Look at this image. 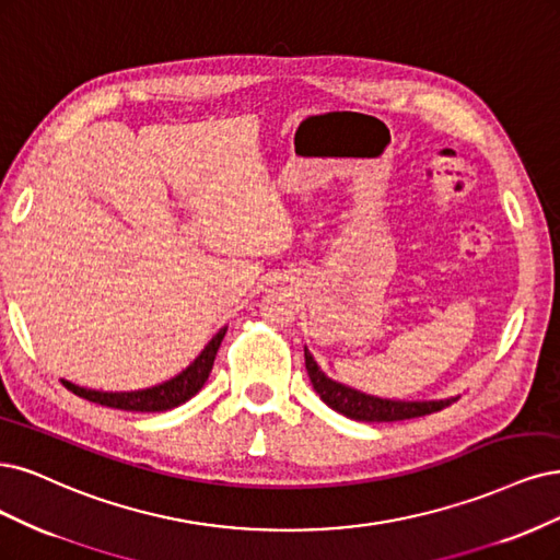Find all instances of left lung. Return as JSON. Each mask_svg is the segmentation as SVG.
<instances>
[{
    "instance_id": "obj_1",
    "label": "left lung",
    "mask_w": 560,
    "mask_h": 560,
    "mask_svg": "<svg viewBox=\"0 0 560 560\" xmlns=\"http://www.w3.org/2000/svg\"><path fill=\"white\" fill-rule=\"evenodd\" d=\"M305 352V371L311 375L313 389L319 394V398L329 405L331 410L357 419V421H402V419H415L438 412L442 408H447L456 398H445V400H389V398H377L371 394L357 392L347 384H340L331 377H326L313 354L307 352V347H303Z\"/></svg>"
}]
</instances>
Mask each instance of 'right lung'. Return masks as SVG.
Instances as JSON below:
<instances>
[{
	"instance_id": "add662e5",
	"label": "right lung",
	"mask_w": 560,
	"mask_h": 560,
	"mask_svg": "<svg viewBox=\"0 0 560 560\" xmlns=\"http://www.w3.org/2000/svg\"><path fill=\"white\" fill-rule=\"evenodd\" d=\"M226 334V326L220 329L213 340H210L203 352L191 361L183 373L176 377H171L162 384H155L150 389H139V392H96V389H85L73 384L69 380H62L65 387L73 392L75 396H81L85 400L106 405V408H118V410H129V412H164L171 408H178L185 400H189L206 384L210 371H213V361L220 350V342Z\"/></svg>"
}]
</instances>
